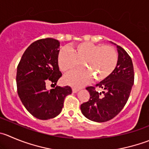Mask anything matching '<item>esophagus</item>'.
<instances>
[{
	"label": "esophagus",
	"instance_id": "esophagus-1",
	"mask_svg": "<svg viewBox=\"0 0 149 149\" xmlns=\"http://www.w3.org/2000/svg\"><path fill=\"white\" fill-rule=\"evenodd\" d=\"M78 91H79V89L77 88H74V87L72 88V92H73V93H77Z\"/></svg>",
	"mask_w": 149,
	"mask_h": 149
}]
</instances>
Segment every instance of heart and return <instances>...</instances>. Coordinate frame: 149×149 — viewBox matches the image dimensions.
<instances>
[{
  "label": "heart",
  "instance_id": "heart-1",
  "mask_svg": "<svg viewBox=\"0 0 149 149\" xmlns=\"http://www.w3.org/2000/svg\"><path fill=\"white\" fill-rule=\"evenodd\" d=\"M83 64L88 69H77L64 77V81L71 86L80 87L92 78L103 80L113 73L118 63V53L110 45L81 42L72 48H63L58 56L59 68L63 72L79 67ZM91 73L90 74V73Z\"/></svg>",
  "mask_w": 149,
  "mask_h": 149
}]
</instances>
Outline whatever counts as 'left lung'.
Instances as JSON below:
<instances>
[{
	"instance_id": "1",
	"label": "left lung",
	"mask_w": 149,
	"mask_h": 149,
	"mask_svg": "<svg viewBox=\"0 0 149 149\" xmlns=\"http://www.w3.org/2000/svg\"><path fill=\"white\" fill-rule=\"evenodd\" d=\"M118 58L117 66L107 78L95 86L86 88L90 99L80 106L86 118L96 122H105L116 116L128 101L134 84V73L130 55L117 46ZM103 89L99 92L96 88Z\"/></svg>"
}]
</instances>
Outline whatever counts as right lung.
Wrapping results in <instances>:
<instances>
[{
	"mask_svg": "<svg viewBox=\"0 0 149 149\" xmlns=\"http://www.w3.org/2000/svg\"><path fill=\"white\" fill-rule=\"evenodd\" d=\"M60 42L52 38L39 39L24 52L19 62L16 81L17 93L26 110L41 120L55 118L61 112L70 86L47 90V83L56 85L62 76L58 56Z\"/></svg>",
	"mask_w": 149,
	"mask_h": 149,
	"instance_id": "add662e5",
	"label": "right lung"
}]
</instances>
